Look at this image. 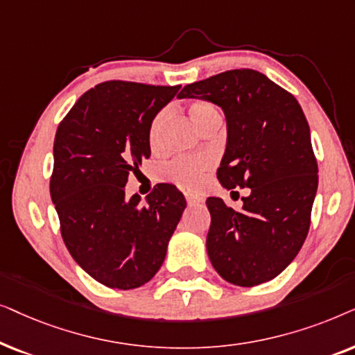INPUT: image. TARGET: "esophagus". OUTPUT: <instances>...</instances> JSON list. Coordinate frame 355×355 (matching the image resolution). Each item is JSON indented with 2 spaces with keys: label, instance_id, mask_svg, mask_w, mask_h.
Masks as SVG:
<instances>
[{
  "label": "esophagus",
  "instance_id": "34e87169",
  "mask_svg": "<svg viewBox=\"0 0 355 355\" xmlns=\"http://www.w3.org/2000/svg\"><path fill=\"white\" fill-rule=\"evenodd\" d=\"M185 198H187V202H188V205H190V206H193V205H198V202H201V201H202L200 196H196V195H190V193H187Z\"/></svg>",
  "mask_w": 355,
  "mask_h": 355
}]
</instances>
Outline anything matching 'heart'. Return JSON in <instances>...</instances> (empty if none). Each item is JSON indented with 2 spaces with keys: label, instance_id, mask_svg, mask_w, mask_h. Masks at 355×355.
Wrapping results in <instances>:
<instances>
[{
  "label": "heart",
  "instance_id": "heart-1",
  "mask_svg": "<svg viewBox=\"0 0 355 355\" xmlns=\"http://www.w3.org/2000/svg\"><path fill=\"white\" fill-rule=\"evenodd\" d=\"M188 116L195 123L198 128L206 131L209 128H219L222 121V113L216 103L205 98H195L187 103ZM170 116V108H162L153 116L149 123L148 139L150 149L157 150L162 144V133ZM211 160L202 157H177L164 164L159 170L162 180H167L175 185L185 188V190H196L205 180L206 173L211 170Z\"/></svg>",
  "mask_w": 355,
  "mask_h": 355
}]
</instances>
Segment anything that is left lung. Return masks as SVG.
I'll return each mask as SVG.
<instances>
[{
    "instance_id": "8db88e82",
    "label": "left lung",
    "mask_w": 355,
    "mask_h": 355,
    "mask_svg": "<svg viewBox=\"0 0 355 355\" xmlns=\"http://www.w3.org/2000/svg\"><path fill=\"white\" fill-rule=\"evenodd\" d=\"M180 97L222 107L227 148L217 178L230 193L250 188L235 211L207 198L206 248L227 282L253 287L289 266L310 229L318 164L310 126L297 98L263 73L242 68L188 84Z\"/></svg>"
}]
</instances>
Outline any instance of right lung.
Masks as SVG:
<instances>
[{
	"label": "right lung",
	"instance_id": "1",
	"mask_svg": "<svg viewBox=\"0 0 355 355\" xmlns=\"http://www.w3.org/2000/svg\"><path fill=\"white\" fill-rule=\"evenodd\" d=\"M182 86L105 81L89 89L56 130L50 195L74 261L112 289H136L162 266L187 201L160 185L141 202L125 185L150 155L149 123Z\"/></svg>",
	"mask_w": 355,
	"mask_h": 355
}]
</instances>
